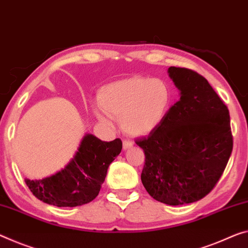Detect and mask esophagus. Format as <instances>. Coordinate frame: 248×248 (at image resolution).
I'll return each instance as SVG.
<instances>
[{
    "mask_svg": "<svg viewBox=\"0 0 248 248\" xmlns=\"http://www.w3.org/2000/svg\"><path fill=\"white\" fill-rule=\"evenodd\" d=\"M132 145H133V143L131 142L130 140H124V150H127V149L131 148Z\"/></svg>",
    "mask_w": 248,
    "mask_h": 248,
    "instance_id": "1",
    "label": "esophagus"
}]
</instances>
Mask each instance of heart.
Here are the masks:
<instances>
[{"label": "heart", "mask_w": 248, "mask_h": 248, "mask_svg": "<svg viewBox=\"0 0 248 248\" xmlns=\"http://www.w3.org/2000/svg\"><path fill=\"white\" fill-rule=\"evenodd\" d=\"M173 90L160 78L131 77L111 82L99 90L98 101L109 115L120 118L124 130L132 136L148 135L164 123L173 105ZM100 121L109 116L98 111Z\"/></svg>", "instance_id": "heart-1"}]
</instances>
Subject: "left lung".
I'll return each instance as SVG.
<instances>
[{"mask_svg":"<svg viewBox=\"0 0 248 248\" xmlns=\"http://www.w3.org/2000/svg\"><path fill=\"white\" fill-rule=\"evenodd\" d=\"M180 100L167 119L136 143L143 149L141 181L149 194L168 205L199 201L213 190L233 150L230 112L205 78L170 67Z\"/></svg>","mask_w":248,"mask_h":248,"instance_id":"left-lung-1","label":"left lung"}]
</instances>
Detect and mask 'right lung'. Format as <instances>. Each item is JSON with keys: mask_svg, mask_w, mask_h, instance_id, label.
I'll use <instances>...</instances> for the list:
<instances>
[{"mask_svg": "<svg viewBox=\"0 0 248 248\" xmlns=\"http://www.w3.org/2000/svg\"><path fill=\"white\" fill-rule=\"evenodd\" d=\"M121 149L119 138L106 142L88 133L62 170L42 180L25 179V183L38 200L50 205L74 207L87 204L99 193L110 163Z\"/></svg>", "mask_w": 248, "mask_h": 248, "instance_id": "right-lung-1", "label": "right lung"}]
</instances>
